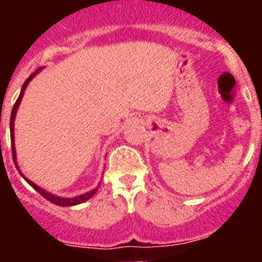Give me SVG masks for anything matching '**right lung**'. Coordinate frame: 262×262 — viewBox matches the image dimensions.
Wrapping results in <instances>:
<instances>
[{
	"label": "right lung",
	"mask_w": 262,
	"mask_h": 262,
	"mask_svg": "<svg viewBox=\"0 0 262 262\" xmlns=\"http://www.w3.org/2000/svg\"><path fill=\"white\" fill-rule=\"evenodd\" d=\"M38 71H39V70H38ZM38 71H36V72H34V73H31V75L29 76L28 80L24 82L23 89H21V92H20V95H18V97H17L16 102H15L14 107H12L11 118H10V133H11V150H12V158H14L15 166H16L17 170H18V167H17V163H16V152H15V141H14V120H15V115H16V110H17L18 105H20L21 97H23L24 91H25L26 86H28V83H29V82H30L31 78H33L34 76L36 75V73H38ZM18 172H20V171H18ZM20 173H21V172H20ZM21 176H23V178H24L23 173H21ZM24 179H25V180L29 182V185H31V186H33L34 189H35L36 191H38L39 194L41 195V196L46 198L47 200H49V202L53 203V204L59 205V207H71V205L81 204V203H83V202H86V200L91 199V198L94 196L95 192H96V190H97V187H96V189L91 190V191H90V192H86V194H82V195H80V196H76V198H60V196H55V195L50 194V192H47L46 190H43V189H41V187H39L38 185H35V184H34V182H31L30 180H28V179H26V178H24Z\"/></svg>",
	"instance_id": "1"
}]
</instances>
